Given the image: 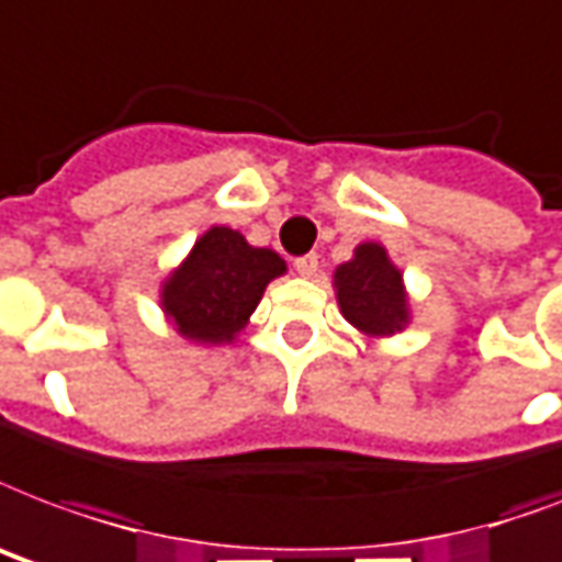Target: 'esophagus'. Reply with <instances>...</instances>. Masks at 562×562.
<instances>
[{"mask_svg": "<svg viewBox=\"0 0 562 562\" xmlns=\"http://www.w3.org/2000/svg\"><path fill=\"white\" fill-rule=\"evenodd\" d=\"M294 268H297L300 277H315V273H318V256H315V252H306V256L294 259Z\"/></svg>", "mask_w": 562, "mask_h": 562, "instance_id": "1", "label": "esophagus"}]
</instances>
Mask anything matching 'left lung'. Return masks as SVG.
<instances>
[{
  "label": "left lung",
  "instance_id": "1",
  "mask_svg": "<svg viewBox=\"0 0 562 562\" xmlns=\"http://www.w3.org/2000/svg\"><path fill=\"white\" fill-rule=\"evenodd\" d=\"M333 285L341 315L368 338L395 336L409 324L404 277L383 244H359L353 259L336 268Z\"/></svg>",
  "mask_w": 562,
  "mask_h": 562
}]
</instances>
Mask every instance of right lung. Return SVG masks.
Instances as JSON below:
<instances>
[{"mask_svg": "<svg viewBox=\"0 0 562 562\" xmlns=\"http://www.w3.org/2000/svg\"><path fill=\"white\" fill-rule=\"evenodd\" d=\"M282 273L285 262L277 252L252 247L229 226H212L165 280L161 310L179 336L196 345H224L247 327L268 282Z\"/></svg>", "mask_w": 562, "mask_h": 562, "instance_id": "1", "label": "right lung"}]
</instances>
